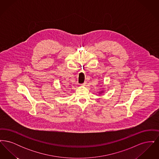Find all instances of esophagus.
<instances>
[{
    "mask_svg": "<svg viewBox=\"0 0 159 159\" xmlns=\"http://www.w3.org/2000/svg\"><path fill=\"white\" fill-rule=\"evenodd\" d=\"M86 84H87V82H84L82 85V86H86Z\"/></svg>",
    "mask_w": 159,
    "mask_h": 159,
    "instance_id": "esophagus-1",
    "label": "esophagus"
}]
</instances>
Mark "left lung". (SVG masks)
I'll use <instances>...</instances> for the list:
<instances>
[{"instance_id":"obj_1","label":"left lung","mask_w":159,"mask_h":159,"mask_svg":"<svg viewBox=\"0 0 159 159\" xmlns=\"http://www.w3.org/2000/svg\"><path fill=\"white\" fill-rule=\"evenodd\" d=\"M104 92V90H101V91L99 92V95H102Z\"/></svg>"}]
</instances>
